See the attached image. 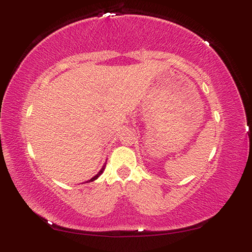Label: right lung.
<instances>
[{
    "instance_id": "1",
    "label": "right lung",
    "mask_w": 252,
    "mask_h": 252,
    "mask_svg": "<svg viewBox=\"0 0 252 252\" xmlns=\"http://www.w3.org/2000/svg\"><path fill=\"white\" fill-rule=\"evenodd\" d=\"M103 171H104V168H103V169H101V170L99 171V172H98V174H96V175L94 176V178H92V179H91V180H90L89 182H93L94 180H96V179H97V178H98V176H99V175H100L101 173H103Z\"/></svg>"
}]
</instances>
